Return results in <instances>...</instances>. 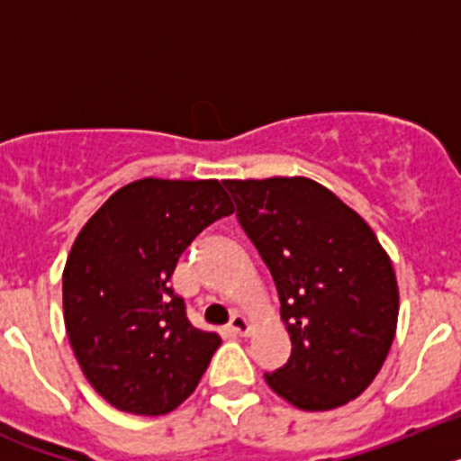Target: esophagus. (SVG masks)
I'll return each instance as SVG.
<instances>
[{
    "label": "esophagus",
    "instance_id": "34e87169",
    "mask_svg": "<svg viewBox=\"0 0 461 461\" xmlns=\"http://www.w3.org/2000/svg\"><path fill=\"white\" fill-rule=\"evenodd\" d=\"M228 328H230V332H233V335H240V337H247L251 332V323L244 319L242 313H235L233 319H230V325H228Z\"/></svg>",
    "mask_w": 461,
    "mask_h": 461
}]
</instances>
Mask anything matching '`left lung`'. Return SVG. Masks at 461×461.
Returning <instances> with one entry per match:
<instances>
[{"label":"left lung","mask_w":461,"mask_h":461,"mask_svg":"<svg viewBox=\"0 0 461 461\" xmlns=\"http://www.w3.org/2000/svg\"><path fill=\"white\" fill-rule=\"evenodd\" d=\"M276 284L291 357L266 374L303 411L348 404L369 388L397 330L393 260L369 223L309 177L223 180Z\"/></svg>","instance_id":"obj_1"}]
</instances>
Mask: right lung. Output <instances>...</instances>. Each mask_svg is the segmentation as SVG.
Here are the masks:
<instances>
[{
    "label": "right lung",
    "mask_w": 461,
    "mask_h": 461,
    "mask_svg": "<svg viewBox=\"0 0 461 461\" xmlns=\"http://www.w3.org/2000/svg\"><path fill=\"white\" fill-rule=\"evenodd\" d=\"M233 212L219 180L145 177L110 195L73 242L64 325L85 378L115 409L166 415L205 374L221 337L189 323L168 281L195 235Z\"/></svg>",
    "instance_id": "1"
}]
</instances>
